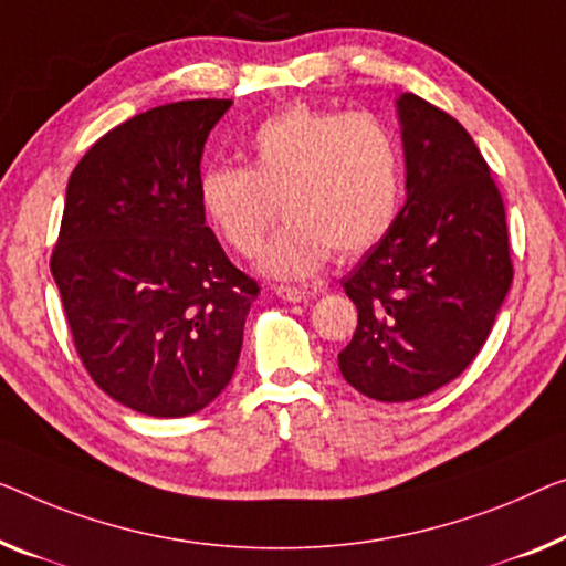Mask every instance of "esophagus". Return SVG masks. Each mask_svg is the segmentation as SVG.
I'll use <instances>...</instances> for the list:
<instances>
[{"label":"esophagus","instance_id":"esophagus-1","mask_svg":"<svg viewBox=\"0 0 566 566\" xmlns=\"http://www.w3.org/2000/svg\"><path fill=\"white\" fill-rule=\"evenodd\" d=\"M274 294L284 302H307L315 297V292L312 290H302V286H284V284L274 286Z\"/></svg>","mask_w":566,"mask_h":566}]
</instances>
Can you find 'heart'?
I'll list each match as a JSON object with an SVG mask.
<instances>
[{
    "label": "heart",
    "instance_id": "heart-1",
    "mask_svg": "<svg viewBox=\"0 0 566 566\" xmlns=\"http://www.w3.org/2000/svg\"><path fill=\"white\" fill-rule=\"evenodd\" d=\"M200 206L241 256L264 247L259 266L276 280H305L333 251L358 256L384 239L403 196V159L391 126L366 112L292 106L251 134L247 167L200 175Z\"/></svg>",
    "mask_w": 566,
    "mask_h": 566
}]
</instances>
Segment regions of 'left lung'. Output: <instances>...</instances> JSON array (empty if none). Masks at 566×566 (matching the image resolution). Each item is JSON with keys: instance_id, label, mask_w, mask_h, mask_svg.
I'll return each instance as SVG.
<instances>
[{"instance_id": "8db88e82", "label": "left lung", "mask_w": 566, "mask_h": 566, "mask_svg": "<svg viewBox=\"0 0 566 566\" xmlns=\"http://www.w3.org/2000/svg\"><path fill=\"white\" fill-rule=\"evenodd\" d=\"M407 202L343 290L358 310L337 356L368 399L411 401L450 384L493 331L513 280L499 188L465 126L415 94L396 98Z\"/></svg>"}]
</instances>
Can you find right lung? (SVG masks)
<instances>
[{
	"instance_id": "right-lung-1",
	"label": "right lung",
	"mask_w": 566,
	"mask_h": 566,
	"mask_svg": "<svg viewBox=\"0 0 566 566\" xmlns=\"http://www.w3.org/2000/svg\"><path fill=\"white\" fill-rule=\"evenodd\" d=\"M231 98L177 101L114 126L67 180L50 272L101 391L188 417L229 386L259 284L206 226L200 157Z\"/></svg>"
}]
</instances>
